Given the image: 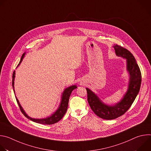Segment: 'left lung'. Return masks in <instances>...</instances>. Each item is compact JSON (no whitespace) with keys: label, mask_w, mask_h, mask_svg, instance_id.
Returning a JSON list of instances; mask_svg holds the SVG:
<instances>
[{"label":"left lung","mask_w":151,"mask_h":151,"mask_svg":"<svg viewBox=\"0 0 151 151\" xmlns=\"http://www.w3.org/2000/svg\"><path fill=\"white\" fill-rule=\"evenodd\" d=\"M114 48L117 56L127 60V69L130 74L128 90L122 100L114 106L107 105L91 90L86 88L88 101L92 111L100 118L108 120L116 119L128 110L139 92L142 81L140 70L133 55L119 45H115Z\"/></svg>","instance_id":"left-lung-1"}]
</instances>
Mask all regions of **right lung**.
Instances as JSON below:
<instances>
[{"label":"right lung","instance_id":"obj_1","mask_svg":"<svg viewBox=\"0 0 151 151\" xmlns=\"http://www.w3.org/2000/svg\"><path fill=\"white\" fill-rule=\"evenodd\" d=\"M25 54H26V52H24L22 55V57H21V58L20 61H19V64H18L17 67L19 65L20 63H21V61H22ZM15 71H14L13 75H12V87H13V90H14V93H15V91H14V79H15ZM76 88H77V87L75 85H72V86H70V87H68V88H67L64 90L63 93V94H62L61 100L60 104L59 105L58 108L57 109V110L53 114H52L50 116H49L48 118H46L35 119V118H30L24 112V111L23 109V107H21V106L20 105V104L19 103V101L17 99V97H16V100H17V101L18 103V104L19 107V109H20L21 112L23 114V115L26 118H27L30 120H31L33 122H35L36 123L45 124V125H51V124H54L57 122L58 121H59L63 117V116L65 115V114L67 111V109H68L70 96L72 91L73 90L76 89Z\"/></svg>","mask_w":151,"mask_h":151}]
</instances>
